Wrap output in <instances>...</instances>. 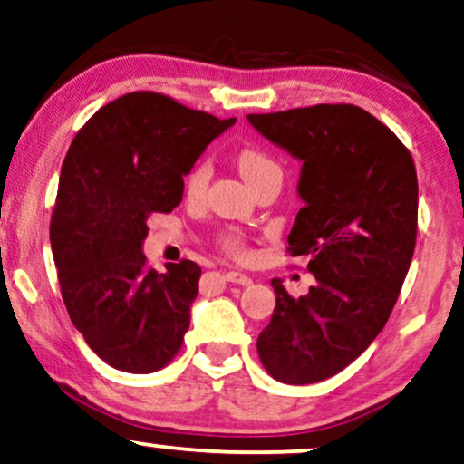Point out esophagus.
<instances>
[{
  "mask_svg": "<svg viewBox=\"0 0 464 464\" xmlns=\"http://www.w3.org/2000/svg\"><path fill=\"white\" fill-rule=\"evenodd\" d=\"M225 277H227V282L239 284V286H250L252 284V277L242 274V271H227Z\"/></svg>",
  "mask_w": 464,
  "mask_h": 464,
  "instance_id": "esophagus-1",
  "label": "esophagus"
}]
</instances>
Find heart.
Masks as SVG:
<instances>
[{"mask_svg": "<svg viewBox=\"0 0 464 464\" xmlns=\"http://www.w3.org/2000/svg\"><path fill=\"white\" fill-rule=\"evenodd\" d=\"M237 168L242 171L244 180L248 184L256 182L258 178L280 171L276 160L271 159L269 154L256 150V148H242V150L237 152ZM208 182H209V163L208 160H197L193 168H190L187 180H184L187 193L190 197L203 195V190L208 188ZM225 246L227 250L231 252H242V242H239L236 236L225 237Z\"/></svg>", "mask_w": 464, "mask_h": 464, "instance_id": "heart-1", "label": "heart"}]
</instances>
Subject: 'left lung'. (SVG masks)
<instances>
[{"label": "left lung", "mask_w": 464, "mask_h": 464, "mask_svg": "<svg viewBox=\"0 0 464 464\" xmlns=\"http://www.w3.org/2000/svg\"><path fill=\"white\" fill-rule=\"evenodd\" d=\"M248 122L301 160L304 208L288 236L316 277L293 299L274 277L276 310L256 350L271 378L316 384L356 361L384 329L418 231L413 159L391 129L350 103H318Z\"/></svg>", "instance_id": "8db88e82"}]
</instances>
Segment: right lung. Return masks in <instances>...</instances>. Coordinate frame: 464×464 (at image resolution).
<instances>
[{
	"label": "right lung",
	"mask_w": 464,
	"mask_h": 464,
	"mask_svg": "<svg viewBox=\"0 0 464 464\" xmlns=\"http://www.w3.org/2000/svg\"><path fill=\"white\" fill-rule=\"evenodd\" d=\"M236 119L152 91L127 92L89 119L61 168L51 246L61 295L84 342L110 367L152 373L178 354L201 267H146L148 216L182 201L184 176Z\"/></svg>",
	"instance_id": "1"
}]
</instances>
